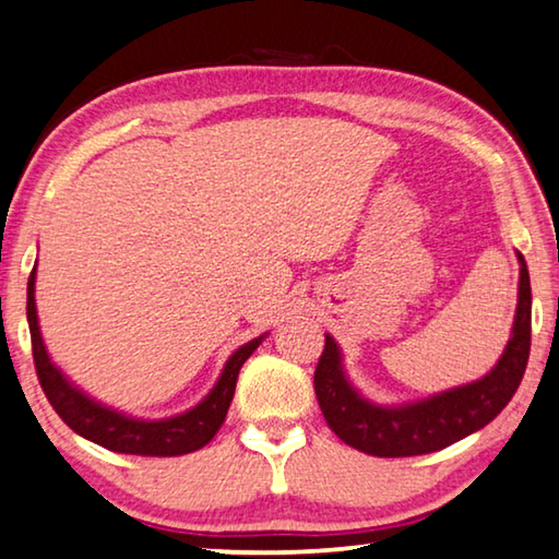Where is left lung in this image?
Here are the masks:
<instances>
[{
  "label": "left lung",
  "mask_w": 559,
  "mask_h": 559,
  "mask_svg": "<svg viewBox=\"0 0 559 559\" xmlns=\"http://www.w3.org/2000/svg\"><path fill=\"white\" fill-rule=\"evenodd\" d=\"M518 262L520 292L512 336L496 369L480 381L436 393L418 404L393 408L369 404L346 381L340 346L326 334L324 352L314 371V391L329 428L356 451L379 459H404V455L441 451L488 426L515 396L530 356L533 292H530L527 264L520 252Z\"/></svg>",
  "instance_id": "1"
}]
</instances>
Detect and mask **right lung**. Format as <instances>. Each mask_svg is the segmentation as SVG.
<instances>
[{
  "label": "right lung",
  "mask_w": 559,
  "mask_h": 559,
  "mask_svg": "<svg viewBox=\"0 0 559 559\" xmlns=\"http://www.w3.org/2000/svg\"><path fill=\"white\" fill-rule=\"evenodd\" d=\"M34 282L36 267L29 274V285H26V319H29L36 377H39V383L44 393H47L49 404L71 431H76L79 436L88 438V441L108 448V451L131 455H182L193 453L198 448L213 441V436L217 433V428L223 426L227 408H230V401L235 396L237 373H240L242 364L250 359V354L262 344L264 334L240 346V349L227 359L213 391H210L195 408L173 418L139 420L126 414H118V411L100 406L98 401L88 399L84 391L73 386L57 366L51 364L39 332V319H36Z\"/></svg>",
  "instance_id": "right-lung-1"
}]
</instances>
